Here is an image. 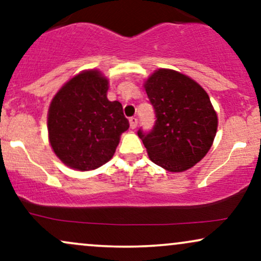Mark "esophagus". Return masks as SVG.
Listing matches in <instances>:
<instances>
[{
  "label": "esophagus",
  "mask_w": 261,
  "mask_h": 261,
  "mask_svg": "<svg viewBox=\"0 0 261 261\" xmlns=\"http://www.w3.org/2000/svg\"><path fill=\"white\" fill-rule=\"evenodd\" d=\"M128 122H130V127L131 128H136V126H137V118H135V116H133V118L128 119Z\"/></svg>",
  "instance_id": "34e87169"
}]
</instances>
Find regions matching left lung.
Instances as JSON below:
<instances>
[{"instance_id": "left-lung-1", "label": "left lung", "mask_w": 261, "mask_h": 261, "mask_svg": "<svg viewBox=\"0 0 261 261\" xmlns=\"http://www.w3.org/2000/svg\"><path fill=\"white\" fill-rule=\"evenodd\" d=\"M155 114L153 127L139 128L151 161L169 172L195 166L207 153L217 131V115L207 93L195 81L173 70L155 71L146 81Z\"/></svg>"}]
</instances>
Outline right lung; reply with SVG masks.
Listing matches in <instances>:
<instances>
[{"instance_id": "1", "label": "right lung", "mask_w": 261, "mask_h": 261, "mask_svg": "<svg viewBox=\"0 0 261 261\" xmlns=\"http://www.w3.org/2000/svg\"><path fill=\"white\" fill-rule=\"evenodd\" d=\"M108 80L87 71L68 81L50 104L47 130L56 155L68 167L91 170L112 160L128 128L120 101L107 98Z\"/></svg>"}]
</instances>
